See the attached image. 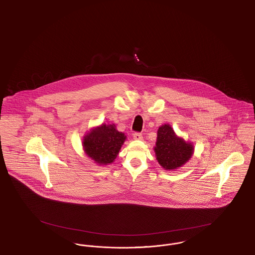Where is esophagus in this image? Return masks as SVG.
Wrapping results in <instances>:
<instances>
[{"instance_id": "esophagus-1", "label": "esophagus", "mask_w": 255, "mask_h": 255, "mask_svg": "<svg viewBox=\"0 0 255 255\" xmlns=\"http://www.w3.org/2000/svg\"><path fill=\"white\" fill-rule=\"evenodd\" d=\"M133 139L135 140H141L142 139V134L140 133H133Z\"/></svg>"}]
</instances>
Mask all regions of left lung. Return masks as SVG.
I'll list each match as a JSON object with an SVG mask.
<instances>
[{"instance_id": "1", "label": "left lung", "mask_w": 255, "mask_h": 255, "mask_svg": "<svg viewBox=\"0 0 255 255\" xmlns=\"http://www.w3.org/2000/svg\"><path fill=\"white\" fill-rule=\"evenodd\" d=\"M154 150L158 163L165 170H174L190 159L194 147L192 143L178 136L169 124H164L158 128Z\"/></svg>"}]
</instances>
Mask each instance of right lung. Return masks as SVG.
I'll return each mask as SVG.
<instances>
[{
  "instance_id": "1",
  "label": "right lung",
  "mask_w": 255,
  "mask_h": 255,
  "mask_svg": "<svg viewBox=\"0 0 255 255\" xmlns=\"http://www.w3.org/2000/svg\"><path fill=\"white\" fill-rule=\"evenodd\" d=\"M125 139L115 124H101L86 134L82 144L88 157L99 165H107L118 157Z\"/></svg>"
}]
</instances>
